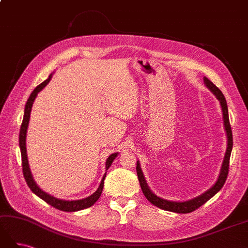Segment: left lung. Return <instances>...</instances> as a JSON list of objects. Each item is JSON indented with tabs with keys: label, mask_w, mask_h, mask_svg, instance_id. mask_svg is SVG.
Instances as JSON below:
<instances>
[{
	"label": "left lung",
	"mask_w": 248,
	"mask_h": 248,
	"mask_svg": "<svg viewBox=\"0 0 248 248\" xmlns=\"http://www.w3.org/2000/svg\"><path fill=\"white\" fill-rule=\"evenodd\" d=\"M204 81H205V85L207 86V88L217 97V99H218L220 102V106L222 108L224 128H226L227 137H228L227 152H226V156H224V160H223L222 167H221L220 175H219L218 180H217V182L209 190H207L205 193H202V196H200L196 199L187 201V202H170V201L163 200V199H160L159 197L155 196V194L149 189V187L145 181V178H144V176H142L141 170L140 168V163H139V161L137 162V172H138L139 181H140L144 196L147 198V200L150 202H151V204H153L154 206L158 207L160 209L167 210V211L176 212V213H190V212L194 211V210H197L202 205H204L207 201H209L213 196H215V194L222 188V186L224 185V183H226L228 175H229L230 157H231V152L232 149V128H231L230 119H229L227 101H226V98H224L222 92L213 84L211 80L208 79L207 78H204Z\"/></svg>",
	"instance_id": "left-lung-1"
}]
</instances>
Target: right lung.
Instances as JSON below:
<instances>
[{"label": "right lung", "instance_id": "1", "mask_svg": "<svg viewBox=\"0 0 248 248\" xmlns=\"http://www.w3.org/2000/svg\"><path fill=\"white\" fill-rule=\"evenodd\" d=\"M50 79H51V74L46 80H44L39 86H37L35 88V90L31 93V95H30L29 99L26 103L25 115H24V119H22V123L20 126V132H19V148H20V153H21L22 172H24V177L26 179V182H27L28 186L30 187V189H31L36 194V196H38L44 202H46L47 204H49L50 206H52L58 210H61V211H65V212H74V211H78V210L89 208L95 204L97 200H98L101 196V192L103 189V184H104V179H106L107 174H104V176L101 180V183L98 187V189H97L92 194V196H90V197H88L86 199H82V200H78V201H63V200H59L57 198H54L52 196H49L48 193L41 190L35 183V181L33 180V177H32V174H31V170H30V168H29V162H28V157H27V148H26L27 129H28L29 121H30V115H31V109L33 107V102L36 98V96L44 87L48 84ZM117 155H118V153L111 154L107 159V163H106L107 170L110 167V164L112 163V161H114Z\"/></svg>", "mask_w": 248, "mask_h": 248}]
</instances>
